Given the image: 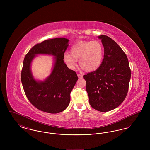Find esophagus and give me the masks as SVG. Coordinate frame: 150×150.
Wrapping results in <instances>:
<instances>
[{
  "instance_id": "1",
  "label": "esophagus",
  "mask_w": 150,
  "mask_h": 150,
  "mask_svg": "<svg viewBox=\"0 0 150 150\" xmlns=\"http://www.w3.org/2000/svg\"><path fill=\"white\" fill-rule=\"evenodd\" d=\"M78 76L79 78H82L83 77V75L82 74H78Z\"/></svg>"
}]
</instances>
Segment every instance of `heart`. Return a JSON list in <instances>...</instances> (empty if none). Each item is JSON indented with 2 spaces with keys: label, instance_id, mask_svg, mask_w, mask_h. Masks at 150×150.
Instances as JSON below:
<instances>
[{
  "label": "heart",
  "instance_id": "1",
  "mask_svg": "<svg viewBox=\"0 0 150 150\" xmlns=\"http://www.w3.org/2000/svg\"><path fill=\"white\" fill-rule=\"evenodd\" d=\"M103 57V47L98 40L79 42L70 48V53L65 52L63 59L66 66L74 70L78 64L86 71L97 69L102 64Z\"/></svg>",
  "mask_w": 150,
  "mask_h": 150
}]
</instances>
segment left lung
Here are the masks:
<instances>
[{"label":"left lung","mask_w":150,"mask_h":150,"mask_svg":"<svg viewBox=\"0 0 150 150\" xmlns=\"http://www.w3.org/2000/svg\"><path fill=\"white\" fill-rule=\"evenodd\" d=\"M104 48L103 59L94 71L84 75L89 102L94 109L107 112L118 107L128 91L131 71L128 59L111 38L100 35Z\"/></svg>","instance_id":"1"}]
</instances>
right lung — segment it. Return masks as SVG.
Returning a JSON list of instances; mask_svg holds the SVG:
<instances>
[{"instance_id":"obj_1","label":"right lung","mask_w":150,"mask_h":150,"mask_svg":"<svg viewBox=\"0 0 150 150\" xmlns=\"http://www.w3.org/2000/svg\"><path fill=\"white\" fill-rule=\"evenodd\" d=\"M69 42L64 38L45 40L34 45L23 60L21 79L25 94L34 106L47 113L57 114L68 107L70 93L78 79L76 73L64 62ZM39 54L54 56L52 72L43 81L36 80L30 70L32 60Z\"/></svg>"}]
</instances>
